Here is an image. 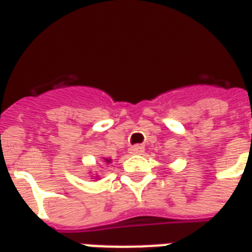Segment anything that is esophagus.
Instances as JSON below:
<instances>
[{"label":"esophagus","mask_w":252,"mask_h":252,"mask_svg":"<svg viewBox=\"0 0 252 252\" xmlns=\"http://www.w3.org/2000/svg\"><path fill=\"white\" fill-rule=\"evenodd\" d=\"M129 153H131L132 155H142V154L144 153V147H143V146H133V147L129 150Z\"/></svg>","instance_id":"34e87169"}]
</instances>
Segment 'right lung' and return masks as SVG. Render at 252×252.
I'll use <instances>...</instances> for the list:
<instances>
[{"label": "right lung", "mask_w": 252, "mask_h": 252, "mask_svg": "<svg viewBox=\"0 0 252 252\" xmlns=\"http://www.w3.org/2000/svg\"><path fill=\"white\" fill-rule=\"evenodd\" d=\"M102 159H104V164L112 163V159H109V158H102ZM97 178H99V175H97ZM97 178H93V180H97Z\"/></svg>", "instance_id": "add662e5"}]
</instances>
